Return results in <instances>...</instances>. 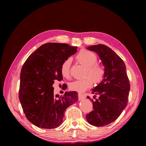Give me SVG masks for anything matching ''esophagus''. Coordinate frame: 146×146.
<instances>
[{
    "instance_id": "1",
    "label": "esophagus",
    "mask_w": 146,
    "mask_h": 146,
    "mask_svg": "<svg viewBox=\"0 0 146 146\" xmlns=\"http://www.w3.org/2000/svg\"><path fill=\"white\" fill-rule=\"evenodd\" d=\"M84 99H85V96L84 95L81 94H78V99H79V100H82Z\"/></svg>"
}]
</instances>
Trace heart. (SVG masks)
Returning a JSON list of instances; mask_svg holds the SVG:
<instances>
[{"instance_id":"1","label":"heart","mask_w":146,"mask_h":146,"mask_svg":"<svg viewBox=\"0 0 146 146\" xmlns=\"http://www.w3.org/2000/svg\"><path fill=\"white\" fill-rule=\"evenodd\" d=\"M76 59L80 64L87 67V77L72 82L69 84L70 90L83 92L90 88L94 82L98 84L103 81L105 76V69L103 66L96 63L98 58L95 54L87 50H82L76 55ZM70 59H68L61 66L62 75L67 78L70 76Z\"/></svg>"}]
</instances>
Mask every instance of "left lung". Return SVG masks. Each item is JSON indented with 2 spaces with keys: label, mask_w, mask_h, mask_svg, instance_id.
I'll list each match as a JSON object with an SVG mask.
<instances>
[{
  "label": "left lung",
  "mask_w": 146,
  "mask_h": 146,
  "mask_svg": "<svg viewBox=\"0 0 146 146\" xmlns=\"http://www.w3.org/2000/svg\"><path fill=\"white\" fill-rule=\"evenodd\" d=\"M87 48L99 55L106 73L103 81L92 89V94L98 95L99 98L94 101L87 96L92 102L94 110L87 114L86 119L93 126L103 127L117 119L127 107L129 81L123 61L110 48L98 44Z\"/></svg>",
  "instance_id": "8db88e82"
}]
</instances>
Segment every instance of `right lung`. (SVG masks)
I'll return each instance as SVG.
<instances>
[{
    "instance_id": "add662e5",
    "label": "right lung",
    "mask_w": 146,
    "mask_h": 146,
    "mask_svg": "<svg viewBox=\"0 0 146 146\" xmlns=\"http://www.w3.org/2000/svg\"><path fill=\"white\" fill-rule=\"evenodd\" d=\"M77 47L48 43L26 60L20 74L19 99L27 118L43 129H54L63 122L65 110L78 101L76 91L54 95L55 80L61 81V66L77 52ZM67 88L65 86L64 90Z\"/></svg>"
}]
</instances>
